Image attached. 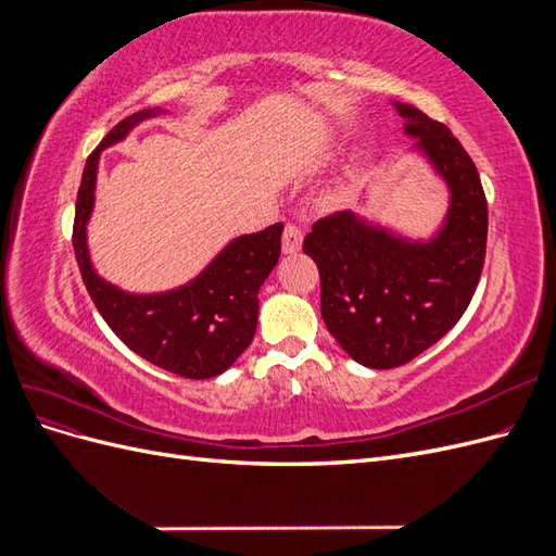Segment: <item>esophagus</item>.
Wrapping results in <instances>:
<instances>
[{
    "mask_svg": "<svg viewBox=\"0 0 556 556\" xmlns=\"http://www.w3.org/2000/svg\"><path fill=\"white\" fill-rule=\"evenodd\" d=\"M301 243H304V231H301L299 225L288 223L282 231V252L285 255H294V252L301 250Z\"/></svg>",
    "mask_w": 556,
    "mask_h": 556,
    "instance_id": "34e87169",
    "label": "esophagus"
}]
</instances>
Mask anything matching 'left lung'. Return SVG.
I'll return each mask as SVG.
<instances>
[{
    "mask_svg": "<svg viewBox=\"0 0 556 556\" xmlns=\"http://www.w3.org/2000/svg\"><path fill=\"white\" fill-rule=\"evenodd\" d=\"M433 172L450 190L441 229L413 241L352 211L313 225L304 252L319 271V313L348 355L394 368L422 355L459 323L476 294L486 248V199L473 160L452 131L394 102Z\"/></svg>",
    "mask_w": 556,
    "mask_h": 556,
    "instance_id": "8db88e82",
    "label": "left lung"
}]
</instances>
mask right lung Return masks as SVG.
I'll use <instances>...</instances> for the list:
<instances>
[{
	"label": "right lung",
	"instance_id": "1",
	"mask_svg": "<svg viewBox=\"0 0 556 556\" xmlns=\"http://www.w3.org/2000/svg\"><path fill=\"white\" fill-rule=\"evenodd\" d=\"M162 109H146L117 123L83 169L74 217V252L97 311L129 350L180 378H215L241 357L257 329V292L280 257L282 225L233 239L190 282L169 292L129 294L94 271L88 252V220L94 206L102 150L123 141L131 127Z\"/></svg>",
	"mask_w": 556,
	"mask_h": 556
}]
</instances>
